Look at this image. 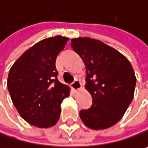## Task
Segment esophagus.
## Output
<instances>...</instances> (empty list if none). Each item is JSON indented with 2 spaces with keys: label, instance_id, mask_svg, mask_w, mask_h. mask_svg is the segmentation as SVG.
<instances>
[{
  "label": "esophagus",
  "instance_id": "obj_1",
  "mask_svg": "<svg viewBox=\"0 0 148 148\" xmlns=\"http://www.w3.org/2000/svg\"><path fill=\"white\" fill-rule=\"evenodd\" d=\"M72 88L74 89V91L79 90L81 88V83H80V81L78 80V79H75L74 82L72 83Z\"/></svg>",
  "mask_w": 148,
  "mask_h": 148
}]
</instances>
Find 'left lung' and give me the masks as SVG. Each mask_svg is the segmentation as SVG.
Masks as SVG:
<instances>
[{"mask_svg": "<svg viewBox=\"0 0 148 148\" xmlns=\"http://www.w3.org/2000/svg\"><path fill=\"white\" fill-rule=\"evenodd\" d=\"M71 46L86 68V89L92 104L81 110L83 123L95 130L115 125L132 102L136 84L133 67L119 51L90 38L71 39Z\"/></svg>", "mask_w": 148, "mask_h": 148, "instance_id": "obj_1", "label": "left lung"}]
</instances>
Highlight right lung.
Here are the masks:
<instances>
[{"label":"right lung","instance_id":"add662e5","mask_svg":"<svg viewBox=\"0 0 148 148\" xmlns=\"http://www.w3.org/2000/svg\"><path fill=\"white\" fill-rule=\"evenodd\" d=\"M69 38L51 37L35 44L15 62L8 89L20 116L29 124L49 128L59 120L61 103L70 87L57 79L56 60Z\"/></svg>","mask_w":148,"mask_h":148}]
</instances>
